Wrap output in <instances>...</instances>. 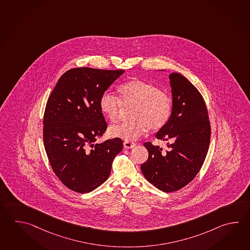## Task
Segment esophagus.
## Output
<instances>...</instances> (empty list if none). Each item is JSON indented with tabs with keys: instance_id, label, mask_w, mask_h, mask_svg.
<instances>
[{
	"instance_id": "obj_1",
	"label": "esophagus",
	"mask_w": 250,
	"mask_h": 250,
	"mask_svg": "<svg viewBox=\"0 0 250 250\" xmlns=\"http://www.w3.org/2000/svg\"><path fill=\"white\" fill-rule=\"evenodd\" d=\"M136 144L134 143H132V142H128V141H125V142H124V147L125 148H132L135 146Z\"/></svg>"
}]
</instances>
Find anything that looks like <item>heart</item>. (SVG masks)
I'll return each instance as SVG.
<instances>
[{"instance_id":"1","label":"heart","mask_w":250,"mask_h":250,"mask_svg":"<svg viewBox=\"0 0 250 250\" xmlns=\"http://www.w3.org/2000/svg\"><path fill=\"white\" fill-rule=\"evenodd\" d=\"M118 98L111 92H104L100 99V108L111 122L117 121L121 108L132 107L128 122L111 125L108 136L125 141H134L147 133L148 129L158 131L163 128L172 113V99L168 93L152 83L142 80L126 82L117 89Z\"/></svg>"}]
</instances>
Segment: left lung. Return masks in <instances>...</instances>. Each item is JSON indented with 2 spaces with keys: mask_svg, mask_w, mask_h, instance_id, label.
Wrapping results in <instances>:
<instances>
[{
  "mask_svg": "<svg viewBox=\"0 0 250 250\" xmlns=\"http://www.w3.org/2000/svg\"><path fill=\"white\" fill-rule=\"evenodd\" d=\"M172 113L156 137L167 143L163 150L151 143L148 160L141 166L144 177L164 192L186 186L199 173L208 150L211 128L204 99L197 88L179 73L169 75Z\"/></svg>",
  "mask_w": 250,
  "mask_h": 250,
  "instance_id": "8db88e82",
  "label": "left lung"
}]
</instances>
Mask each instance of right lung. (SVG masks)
<instances>
[{"instance_id":"obj_1","label":"right lung","mask_w":250,"mask_h":250,"mask_svg":"<svg viewBox=\"0 0 250 250\" xmlns=\"http://www.w3.org/2000/svg\"><path fill=\"white\" fill-rule=\"evenodd\" d=\"M124 70L72 68L62 75L46 104L43 143L62 184L88 193L108 178L121 139L95 143L107 129L100 99Z\"/></svg>"}]
</instances>
